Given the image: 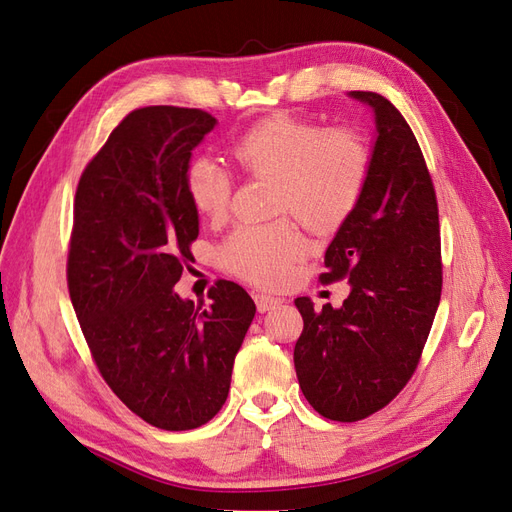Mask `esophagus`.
Wrapping results in <instances>:
<instances>
[{"mask_svg":"<svg viewBox=\"0 0 512 512\" xmlns=\"http://www.w3.org/2000/svg\"><path fill=\"white\" fill-rule=\"evenodd\" d=\"M253 300H255V306L259 312H268V310H274L276 306L283 304L278 298H272V295H266V293H253Z\"/></svg>","mask_w":512,"mask_h":512,"instance_id":"34e87169","label":"esophagus"}]
</instances>
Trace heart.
Masks as SVG:
<instances>
[{"label":"heart","mask_w":512,"mask_h":512,"mask_svg":"<svg viewBox=\"0 0 512 512\" xmlns=\"http://www.w3.org/2000/svg\"><path fill=\"white\" fill-rule=\"evenodd\" d=\"M229 155L242 172L276 180L274 208L291 212L308 229L327 234L355 212L372 170V148L351 127L329 129L317 121L274 114L240 134ZM191 206L221 219L232 197V176L200 157L185 172ZM304 253V238L289 219L240 225L217 251L221 268L261 287L285 283Z\"/></svg>","instance_id":"1"}]
</instances>
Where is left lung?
<instances>
[{"instance_id":"8db88e82","label":"left lung","mask_w":512,"mask_h":512,"mask_svg":"<svg viewBox=\"0 0 512 512\" xmlns=\"http://www.w3.org/2000/svg\"><path fill=\"white\" fill-rule=\"evenodd\" d=\"M351 97L374 110L372 170L319 276L323 285L349 280L351 293L340 308L295 300L304 329L293 349L304 398L342 423L374 415L406 387L442 291L438 202L419 142L383 95Z\"/></svg>"}]
</instances>
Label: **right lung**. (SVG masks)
I'll return each mask as SVG.
<instances>
[{"label": "right lung", "mask_w": 512, "mask_h": 512, "mask_svg": "<svg viewBox=\"0 0 512 512\" xmlns=\"http://www.w3.org/2000/svg\"><path fill=\"white\" fill-rule=\"evenodd\" d=\"M214 125L200 108L129 112L74 197L68 289L82 336L114 395L168 432L195 430L221 410L255 317L232 280L210 287V304L174 293L200 234L185 172Z\"/></svg>", "instance_id": "1"}]
</instances>
